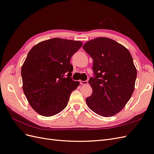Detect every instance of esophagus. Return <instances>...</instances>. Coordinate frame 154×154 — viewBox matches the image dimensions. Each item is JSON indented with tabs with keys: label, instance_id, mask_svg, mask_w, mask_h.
<instances>
[{
	"label": "esophagus",
	"instance_id": "esophagus-1",
	"mask_svg": "<svg viewBox=\"0 0 154 154\" xmlns=\"http://www.w3.org/2000/svg\"><path fill=\"white\" fill-rule=\"evenodd\" d=\"M80 83L81 85H86L88 84V81H82L80 80Z\"/></svg>",
	"mask_w": 154,
	"mask_h": 154
}]
</instances>
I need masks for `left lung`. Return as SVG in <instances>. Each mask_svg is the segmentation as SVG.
Instances as JSON below:
<instances>
[{
    "mask_svg": "<svg viewBox=\"0 0 154 154\" xmlns=\"http://www.w3.org/2000/svg\"><path fill=\"white\" fill-rule=\"evenodd\" d=\"M93 59L92 93L86 98L91 110L103 117L122 110L134 91L137 70L129 51L114 40L100 37L83 46Z\"/></svg>",
    "mask_w": 154,
    "mask_h": 154,
    "instance_id": "1",
    "label": "left lung"
}]
</instances>
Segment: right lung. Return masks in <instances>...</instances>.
<instances>
[{
	"label": "right lung",
	"mask_w": 154,
	"mask_h": 154,
	"mask_svg": "<svg viewBox=\"0 0 154 154\" xmlns=\"http://www.w3.org/2000/svg\"><path fill=\"white\" fill-rule=\"evenodd\" d=\"M80 41L51 38L38 43L27 54L21 69L23 91L39 114L49 117L62 111L70 95L80 85L72 80V56L82 46Z\"/></svg>",
	"instance_id": "add662e5"
}]
</instances>
